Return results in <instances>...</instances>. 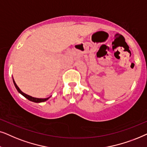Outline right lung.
<instances>
[{
    "instance_id": "1",
    "label": "right lung",
    "mask_w": 147,
    "mask_h": 147,
    "mask_svg": "<svg viewBox=\"0 0 147 147\" xmlns=\"http://www.w3.org/2000/svg\"><path fill=\"white\" fill-rule=\"evenodd\" d=\"M13 83H14L15 87V88H16L17 90V91H18L19 93H21V95H23V96H24L25 98H27L29 101H33V102H35V103H41V102H44V101H47L50 97H47V98H36V97H33L30 96V95H27V94H25V93H23V92L21 91L20 89H19L18 86L17 85L16 83H15V82L14 79H13Z\"/></svg>"
}]
</instances>
